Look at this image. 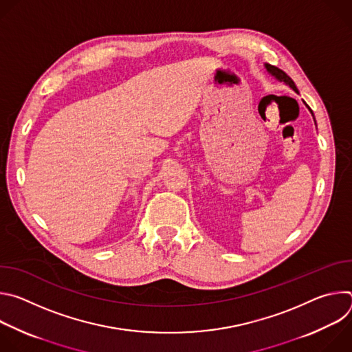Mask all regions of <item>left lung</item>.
<instances>
[{
	"label": "left lung",
	"instance_id": "obj_1",
	"mask_svg": "<svg viewBox=\"0 0 352 352\" xmlns=\"http://www.w3.org/2000/svg\"><path fill=\"white\" fill-rule=\"evenodd\" d=\"M265 68H266V71L273 76V78H276L278 82H283V83H285L287 86H289L295 93H298V89H296V86H295V83H294V80L284 72V71H281V69H278L277 67H274V65H270V64H265ZM305 103V102H304ZM305 106L308 107V110L311 111V114H312V117H314V121H315V124H316V120H315V116H314V111L311 110V107L305 103Z\"/></svg>",
	"mask_w": 352,
	"mask_h": 352
}]
</instances>
